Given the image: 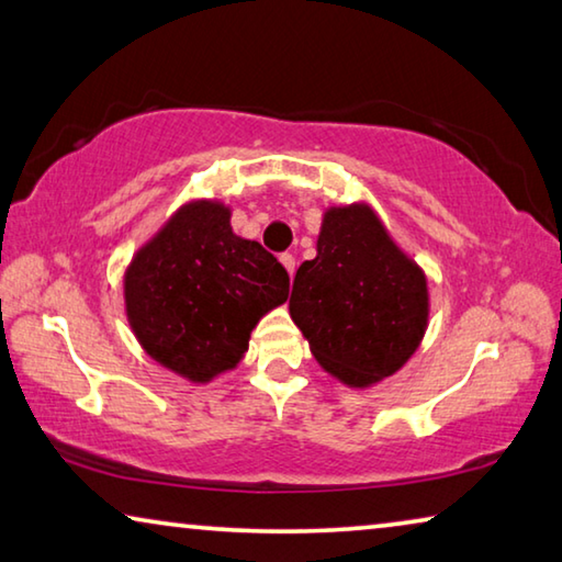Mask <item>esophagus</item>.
Segmentation results:
<instances>
[{
	"instance_id": "34e87169",
	"label": "esophagus",
	"mask_w": 562,
	"mask_h": 562,
	"mask_svg": "<svg viewBox=\"0 0 562 562\" xmlns=\"http://www.w3.org/2000/svg\"><path fill=\"white\" fill-rule=\"evenodd\" d=\"M280 262H282V268L288 270V274L292 278V274H294V268H297V265H294V258H292V255H290V252L280 255Z\"/></svg>"
}]
</instances>
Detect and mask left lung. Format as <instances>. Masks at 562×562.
Wrapping results in <instances>:
<instances>
[{
  "instance_id": "obj_1",
  "label": "left lung",
  "mask_w": 562,
  "mask_h": 562,
  "mask_svg": "<svg viewBox=\"0 0 562 562\" xmlns=\"http://www.w3.org/2000/svg\"><path fill=\"white\" fill-rule=\"evenodd\" d=\"M290 317L329 376L369 389L396 374L429 327V282L369 203L322 215L315 260L294 274Z\"/></svg>"
}]
</instances>
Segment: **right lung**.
<instances>
[{
    "mask_svg": "<svg viewBox=\"0 0 562 562\" xmlns=\"http://www.w3.org/2000/svg\"><path fill=\"white\" fill-rule=\"evenodd\" d=\"M290 278L260 243L233 233L231 207L188 201L123 274L128 325L146 355L193 384L240 364L250 335L288 300Z\"/></svg>",
    "mask_w": 562,
    "mask_h": 562,
    "instance_id": "obj_1",
    "label": "right lung"
}]
</instances>
